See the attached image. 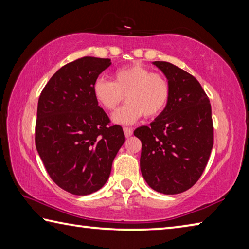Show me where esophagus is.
<instances>
[{
  "mask_svg": "<svg viewBox=\"0 0 249 249\" xmlns=\"http://www.w3.org/2000/svg\"><path fill=\"white\" fill-rule=\"evenodd\" d=\"M124 136L127 137V138H129V137H131V136H132V133H133V130H132L131 128L124 127Z\"/></svg>",
  "mask_w": 249,
  "mask_h": 249,
  "instance_id": "1",
  "label": "esophagus"
}]
</instances>
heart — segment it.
<instances>
[{
	"instance_id": "heart-1",
	"label": "heart",
	"mask_w": 249,
	"mask_h": 249,
	"mask_svg": "<svg viewBox=\"0 0 249 249\" xmlns=\"http://www.w3.org/2000/svg\"><path fill=\"white\" fill-rule=\"evenodd\" d=\"M93 95L106 111L116 110L125 96L128 104L113 113L112 121L131 124L143 115L159 116L168 103L171 86L163 74L153 73L141 63H132L118 69L112 81L97 78L93 84Z\"/></svg>"
}]
</instances>
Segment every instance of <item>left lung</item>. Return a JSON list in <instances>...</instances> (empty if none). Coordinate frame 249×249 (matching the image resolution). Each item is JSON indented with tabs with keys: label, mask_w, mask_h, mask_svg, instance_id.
<instances>
[{
	"label": "left lung",
	"mask_w": 249,
	"mask_h": 249,
	"mask_svg": "<svg viewBox=\"0 0 249 249\" xmlns=\"http://www.w3.org/2000/svg\"><path fill=\"white\" fill-rule=\"evenodd\" d=\"M171 86L164 110L134 130L142 142L140 167L152 189L176 195L201 177L213 146L211 104L197 78L165 61L153 62Z\"/></svg>",
	"instance_id": "8db88e82"
}]
</instances>
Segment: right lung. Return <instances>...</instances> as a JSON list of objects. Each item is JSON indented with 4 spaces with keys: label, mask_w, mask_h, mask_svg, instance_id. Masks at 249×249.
<instances>
[{
    "label": "right lung",
    "mask_w": 249,
    "mask_h": 249,
    "mask_svg": "<svg viewBox=\"0 0 249 249\" xmlns=\"http://www.w3.org/2000/svg\"><path fill=\"white\" fill-rule=\"evenodd\" d=\"M110 59L84 56L59 69L38 100L35 143L47 173L60 188L77 196L106 184L112 160L124 143L98 106L93 84Z\"/></svg>",
    "instance_id": "1"
}]
</instances>
